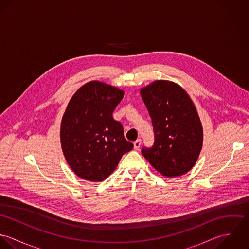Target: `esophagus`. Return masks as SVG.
<instances>
[{
  "instance_id": "esophagus-1",
  "label": "esophagus",
  "mask_w": 249,
  "mask_h": 249,
  "mask_svg": "<svg viewBox=\"0 0 249 249\" xmlns=\"http://www.w3.org/2000/svg\"><path fill=\"white\" fill-rule=\"evenodd\" d=\"M133 145H134V149L138 150L140 148V145H141V139L136 140L135 142H133Z\"/></svg>"
}]
</instances>
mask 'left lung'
Segmentation results:
<instances>
[{
	"mask_svg": "<svg viewBox=\"0 0 249 249\" xmlns=\"http://www.w3.org/2000/svg\"><path fill=\"white\" fill-rule=\"evenodd\" d=\"M151 118L154 142L142 147L143 157L167 178L185 175L202 147L203 131L196 109L178 84L157 80L141 90Z\"/></svg>",
	"mask_w": 249,
	"mask_h": 249,
	"instance_id": "left-lung-1",
	"label": "left lung"
}]
</instances>
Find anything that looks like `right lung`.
I'll list each match as a JSON object with an SVG mask.
<instances>
[{
  "mask_svg": "<svg viewBox=\"0 0 249 249\" xmlns=\"http://www.w3.org/2000/svg\"><path fill=\"white\" fill-rule=\"evenodd\" d=\"M124 92L101 81H91L71 97L62 118L60 139L64 156L79 178L103 181L133 148L124 138L113 111Z\"/></svg>",
  "mask_w": 249,
  "mask_h": 249,
  "instance_id": "add662e5",
  "label": "right lung"
}]
</instances>
